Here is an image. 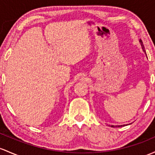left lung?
<instances>
[{"label": "left lung", "instance_id": "obj_1", "mask_svg": "<svg viewBox=\"0 0 155 155\" xmlns=\"http://www.w3.org/2000/svg\"><path fill=\"white\" fill-rule=\"evenodd\" d=\"M140 45H141V47H142L143 51L145 52V54H146L145 48H144V45H143V44L142 40H140ZM146 55H147V54H146ZM122 126H125V125H120V126H113V125H111V126H110V127H122Z\"/></svg>", "mask_w": 155, "mask_h": 155}]
</instances>
